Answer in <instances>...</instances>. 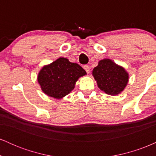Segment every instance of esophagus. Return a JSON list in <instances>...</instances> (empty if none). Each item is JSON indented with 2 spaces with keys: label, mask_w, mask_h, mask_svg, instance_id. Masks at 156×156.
I'll return each instance as SVG.
<instances>
[{
  "label": "esophagus",
  "mask_w": 156,
  "mask_h": 156,
  "mask_svg": "<svg viewBox=\"0 0 156 156\" xmlns=\"http://www.w3.org/2000/svg\"><path fill=\"white\" fill-rule=\"evenodd\" d=\"M83 69H85V71L87 72V73H89L90 72V67H89V65H85L83 66Z\"/></svg>",
  "instance_id": "1"
}]
</instances>
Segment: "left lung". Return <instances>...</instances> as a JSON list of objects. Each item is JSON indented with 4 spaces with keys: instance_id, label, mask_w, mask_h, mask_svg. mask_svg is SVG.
<instances>
[{
    "instance_id": "obj_1",
    "label": "left lung",
    "mask_w": 156,
    "mask_h": 156,
    "mask_svg": "<svg viewBox=\"0 0 156 156\" xmlns=\"http://www.w3.org/2000/svg\"><path fill=\"white\" fill-rule=\"evenodd\" d=\"M92 75L98 87L106 94L117 95L124 90L129 79L126 70L108 58L98 62L93 69Z\"/></svg>"
}]
</instances>
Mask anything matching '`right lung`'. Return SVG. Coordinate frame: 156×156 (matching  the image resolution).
I'll return each mask as SVG.
<instances>
[{"label":"right lung","instance_id":"obj_1","mask_svg":"<svg viewBox=\"0 0 156 156\" xmlns=\"http://www.w3.org/2000/svg\"><path fill=\"white\" fill-rule=\"evenodd\" d=\"M85 75L87 73L79 64L60 57L41 69L37 80L44 94L61 99L72 92L78 78Z\"/></svg>","mask_w":156,"mask_h":156}]
</instances>
